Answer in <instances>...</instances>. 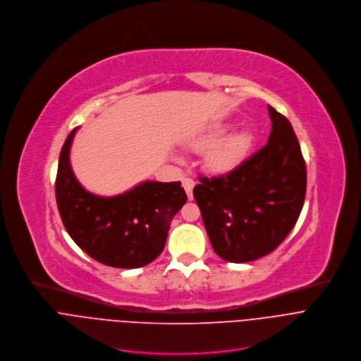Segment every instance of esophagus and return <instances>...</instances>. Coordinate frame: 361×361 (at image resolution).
I'll use <instances>...</instances> for the list:
<instances>
[{"label": "esophagus", "mask_w": 361, "mask_h": 361, "mask_svg": "<svg viewBox=\"0 0 361 361\" xmlns=\"http://www.w3.org/2000/svg\"><path fill=\"white\" fill-rule=\"evenodd\" d=\"M182 185H183V189H185V192H186V195H188V197H189V200H190V199L193 197L195 180H193V179H190V178H186V179H183Z\"/></svg>", "instance_id": "obj_1"}]
</instances>
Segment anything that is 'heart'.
Returning <instances> with one entry per match:
<instances>
[{
    "label": "heart",
    "instance_id": "b5f03b06",
    "mask_svg": "<svg viewBox=\"0 0 361 361\" xmlns=\"http://www.w3.org/2000/svg\"><path fill=\"white\" fill-rule=\"evenodd\" d=\"M225 132V128L213 129L192 143L196 151L207 149L203 157L204 165L214 173H226L236 168L252 143L247 132H236L224 137Z\"/></svg>",
    "mask_w": 361,
    "mask_h": 361
}]
</instances>
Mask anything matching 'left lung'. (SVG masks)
<instances>
[{"label":"left lung","mask_w":361,"mask_h":361,"mask_svg":"<svg viewBox=\"0 0 361 361\" xmlns=\"http://www.w3.org/2000/svg\"><path fill=\"white\" fill-rule=\"evenodd\" d=\"M266 145L235 171L200 178L195 200L216 255L246 263L273 252L295 228L306 196V164L296 133L267 105Z\"/></svg>","instance_id":"8db88e82"}]
</instances>
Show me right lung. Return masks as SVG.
<instances>
[{"mask_svg":"<svg viewBox=\"0 0 361 361\" xmlns=\"http://www.w3.org/2000/svg\"><path fill=\"white\" fill-rule=\"evenodd\" d=\"M77 130H71L61 149L55 182L66 232L99 263L121 269L147 266L162 253L173 216L188 200L180 182L145 180L121 195H94L71 168L69 152Z\"/></svg>","mask_w":361,"mask_h":361,"instance_id":"obj_1","label":"right lung"}]
</instances>
